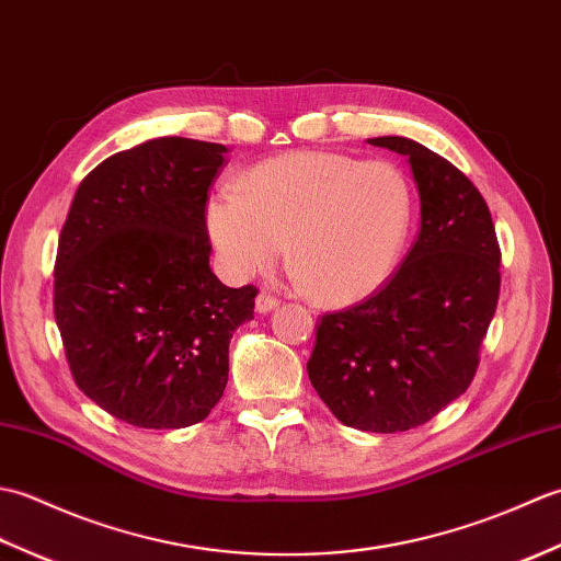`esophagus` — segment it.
Returning a JSON list of instances; mask_svg holds the SVG:
<instances>
[{
    "label": "esophagus",
    "mask_w": 561,
    "mask_h": 561,
    "mask_svg": "<svg viewBox=\"0 0 561 561\" xmlns=\"http://www.w3.org/2000/svg\"><path fill=\"white\" fill-rule=\"evenodd\" d=\"M277 306H279V299L274 294H270V291L257 294V299H255V311L257 313H270L272 308H277Z\"/></svg>",
    "instance_id": "1"
}]
</instances>
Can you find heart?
Instances as JSON below:
<instances>
[{
  "instance_id": "heart-1",
  "label": "heart",
  "mask_w": 561,
  "mask_h": 561,
  "mask_svg": "<svg viewBox=\"0 0 561 561\" xmlns=\"http://www.w3.org/2000/svg\"><path fill=\"white\" fill-rule=\"evenodd\" d=\"M207 202L224 267L248 277L291 248L316 299L362 301L383 287L408 243L414 195L396 163L332 151H289L250 169Z\"/></svg>"
}]
</instances>
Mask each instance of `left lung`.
Wrapping results in <instances>:
<instances>
[{
    "instance_id": "obj_1",
    "label": "left lung",
    "mask_w": 561,
    "mask_h": 561,
    "mask_svg": "<svg viewBox=\"0 0 561 561\" xmlns=\"http://www.w3.org/2000/svg\"><path fill=\"white\" fill-rule=\"evenodd\" d=\"M368 141L410 157L422 229L376 294L320 316L306 368L342 424L396 434L426 424L472 383L502 248L480 190L450 161L408 137Z\"/></svg>"
}]
</instances>
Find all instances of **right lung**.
Returning <instances> with one entry per match:
<instances>
[{
  "label": "right lung",
  "mask_w": 561,
  "mask_h": 561,
  "mask_svg": "<svg viewBox=\"0 0 561 561\" xmlns=\"http://www.w3.org/2000/svg\"><path fill=\"white\" fill-rule=\"evenodd\" d=\"M224 145L149 139L83 178L55 260V320L83 396L141 428L205 420L257 289L209 270L207 193Z\"/></svg>",
  "instance_id": "obj_1"
}]
</instances>
